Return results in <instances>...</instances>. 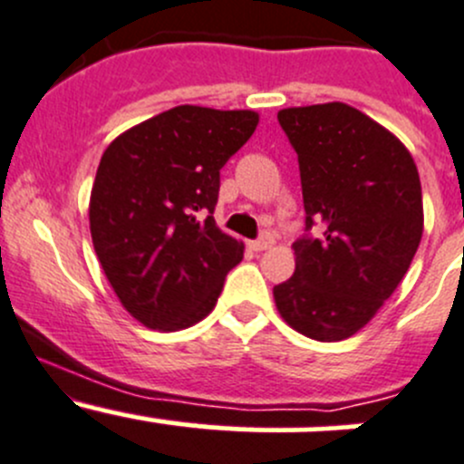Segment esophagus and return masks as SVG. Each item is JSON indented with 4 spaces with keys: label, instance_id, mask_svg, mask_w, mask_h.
Here are the masks:
<instances>
[{
    "label": "esophagus",
    "instance_id": "obj_1",
    "mask_svg": "<svg viewBox=\"0 0 464 464\" xmlns=\"http://www.w3.org/2000/svg\"><path fill=\"white\" fill-rule=\"evenodd\" d=\"M273 246V237L270 234H264L261 238H256V241H250V247L255 252H261V250H268V247Z\"/></svg>",
    "mask_w": 464,
    "mask_h": 464
}]
</instances>
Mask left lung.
Listing matches in <instances>:
<instances>
[{
    "label": "left lung",
    "instance_id": "left-lung-1",
    "mask_svg": "<svg viewBox=\"0 0 464 464\" xmlns=\"http://www.w3.org/2000/svg\"><path fill=\"white\" fill-rule=\"evenodd\" d=\"M300 162L306 230L295 273L273 288L288 327L320 343L354 336L403 279L424 232L415 160L382 123L352 105L277 112Z\"/></svg>",
    "mask_w": 464,
    "mask_h": 464
}]
</instances>
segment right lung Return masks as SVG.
Returning a JSON list of instances; mask_svg holds the SVG:
<instances>
[{
  "mask_svg": "<svg viewBox=\"0 0 464 464\" xmlns=\"http://www.w3.org/2000/svg\"><path fill=\"white\" fill-rule=\"evenodd\" d=\"M259 123L255 110L178 105L105 149L90 196V232L123 309L178 332L217 306L243 243L214 221L221 169Z\"/></svg>",
  "mask_w": 464,
  "mask_h": 464,
  "instance_id": "1",
  "label": "right lung"
}]
</instances>
